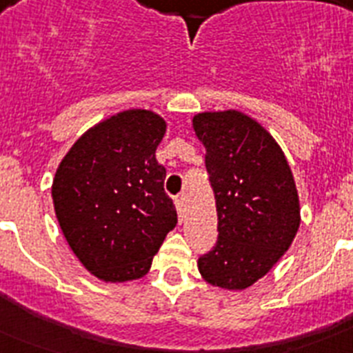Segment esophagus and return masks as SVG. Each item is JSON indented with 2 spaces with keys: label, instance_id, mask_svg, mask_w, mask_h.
<instances>
[{
  "label": "esophagus",
  "instance_id": "1",
  "mask_svg": "<svg viewBox=\"0 0 353 353\" xmlns=\"http://www.w3.org/2000/svg\"><path fill=\"white\" fill-rule=\"evenodd\" d=\"M174 207H176V212H179V219H180V223H182L183 214H185V205H183V199L182 198L174 199Z\"/></svg>",
  "mask_w": 353,
  "mask_h": 353
}]
</instances>
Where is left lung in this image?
I'll return each instance as SVG.
<instances>
[{
  "label": "left lung",
  "mask_w": 353,
  "mask_h": 353,
  "mask_svg": "<svg viewBox=\"0 0 353 353\" xmlns=\"http://www.w3.org/2000/svg\"><path fill=\"white\" fill-rule=\"evenodd\" d=\"M207 155L219 239L198 260L212 286L245 290L288 251L301 226V205L281 146L248 114L207 111L192 118Z\"/></svg>",
  "instance_id": "left-lung-1"
}]
</instances>
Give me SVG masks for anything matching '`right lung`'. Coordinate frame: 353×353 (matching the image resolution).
Segmentation results:
<instances>
[{"instance_id":"obj_1","label":"right lung","mask_w":353,"mask_h":353,"mask_svg":"<svg viewBox=\"0 0 353 353\" xmlns=\"http://www.w3.org/2000/svg\"><path fill=\"white\" fill-rule=\"evenodd\" d=\"M166 121L127 109L88 129L52 180L56 219L83 267L105 283L139 279L176 226L155 150Z\"/></svg>"}]
</instances>
